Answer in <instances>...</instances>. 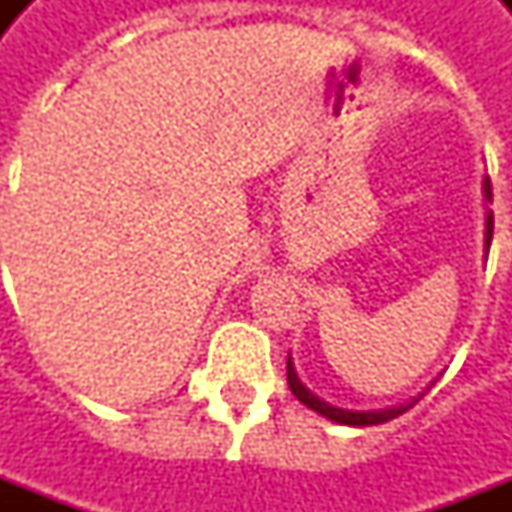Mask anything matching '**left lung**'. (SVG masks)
<instances>
[{"label": "left lung", "mask_w": 512, "mask_h": 512, "mask_svg": "<svg viewBox=\"0 0 512 512\" xmlns=\"http://www.w3.org/2000/svg\"><path fill=\"white\" fill-rule=\"evenodd\" d=\"M483 189L488 202H491V180L488 178L483 180ZM491 238H494V213H488V219H485V246H491ZM288 386H290V392L299 397L304 406L312 408V411H318V414H323L326 419H332V422H340V425H359V428H365V425H381V422H389V419L400 417L403 411H408V408L414 406L419 397H422L419 395L414 397V400H408L406 406L381 408V411H345V408H334L329 406L326 400H321V397L312 395L310 389L301 384L299 376H296V370H293V365H290V359H288Z\"/></svg>", "instance_id": "1"}]
</instances>
